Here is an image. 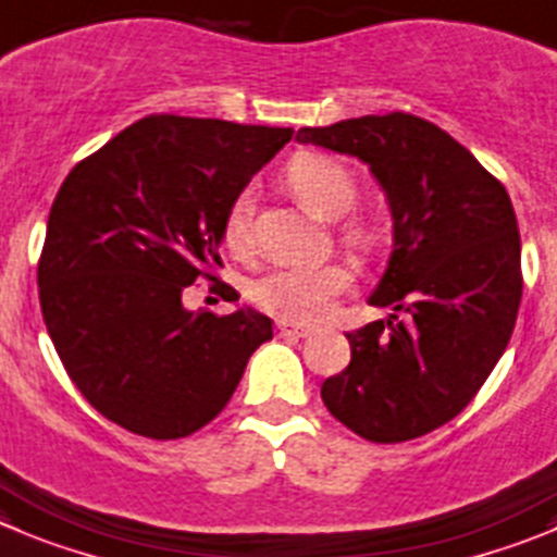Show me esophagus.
I'll return each mask as SVG.
<instances>
[{
    "label": "esophagus",
    "mask_w": 557,
    "mask_h": 557,
    "mask_svg": "<svg viewBox=\"0 0 557 557\" xmlns=\"http://www.w3.org/2000/svg\"><path fill=\"white\" fill-rule=\"evenodd\" d=\"M310 326H305V324H294V321H283L280 319L277 321V335L280 337H308L310 335Z\"/></svg>",
    "instance_id": "esophagus-1"
}]
</instances>
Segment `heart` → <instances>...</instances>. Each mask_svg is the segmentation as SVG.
Returning a JSON list of instances; mask_svg holds the SVG:
<instances>
[{
  "label": "heart",
  "mask_w": 557,
  "mask_h": 557,
  "mask_svg": "<svg viewBox=\"0 0 557 557\" xmlns=\"http://www.w3.org/2000/svg\"><path fill=\"white\" fill-rule=\"evenodd\" d=\"M285 181L294 195L324 220H337L355 206L357 181L343 161L324 153H299L288 161ZM252 197L249 191L233 197L225 216V236L233 249L247 247ZM355 244L368 242V227L349 222L343 227ZM351 288V272L341 263L324 267H283L258 277L249 288L252 302L283 321H319L330 313L337 296Z\"/></svg>",
  "instance_id": "1"
}]
</instances>
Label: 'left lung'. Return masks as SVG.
Returning <instances> with one entry per match:
<instances>
[{"label":"left lung","mask_w":557,"mask_h":557,"mask_svg":"<svg viewBox=\"0 0 557 557\" xmlns=\"http://www.w3.org/2000/svg\"><path fill=\"white\" fill-rule=\"evenodd\" d=\"M299 143L366 161L393 214V252L368 305L387 319L346 332L349 368L326 409L371 443H407L454 420L511 341L522 244L506 186L448 132L407 112L299 128Z\"/></svg>","instance_id":"1"}]
</instances>
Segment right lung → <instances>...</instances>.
Here are the masks:
<instances>
[{
  "instance_id": "1",
  "label": "right lung",
  "mask_w": 557,
  "mask_h": 557,
  "mask_svg": "<svg viewBox=\"0 0 557 557\" xmlns=\"http://www.w3.org/2000/svg\"><path fill=\"white\" fill-rule=\"evenodd\" d=\"M290 137L148 114L62 181L38 263L40 310L71 382L107 420L148 440L195 434L272 341L267 315L191 313L181 296L197 277L216 280L233 197Z\"/></svg>"
}]
</instances>
